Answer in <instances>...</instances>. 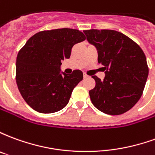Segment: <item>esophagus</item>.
I'll list each match as a JSON object with an SVG mask.
<instances>
[{"instance_id":"1","label":"esophagus","mask_w":155,"mask_h":155,"mask_svg":"<svg viewBox=\"0 0 155 155\" xmlns=\"http://www.w3.org/2000/svg\"><path fill=\"white\" fill-rule=\"evenodd\" d=\"M83 77H84V79H86V78L89 77V75H87L85 73H84V74H83Z\"/></svg>"}]
</instances>
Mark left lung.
Returning <instances> with one entry per match:
<instances>
[{"instance_id": "left-lung-1", "label": "left lung", "mask_w": 155, "mask_h": 155, "mask_svg": "<svg viewBox=\"0 0 155 155\" xmlns=\"http://www.w3.org/2000/svg\"><path fill=\"white\" fill-rule=\"evenodd\" d=\"M84 33L97 49L98 62L105 71L103 81L92 76L95 81L89 91L92 104L104 114L125 113L143 94L149 74L145 54L139 45L116 31L92 29Z\"/></svg>"}]
</instances>
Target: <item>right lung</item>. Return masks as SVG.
<instances>
[{"label": "right lung", "mask_w": 155, "mask_h": 155, "mask_svg": "<svg viewBox=\"0 0 155 155\" xmlns=\"http://www.w3.org/2000/svg\"><path fill=\"white\" fill-rule=\"evenodd\" d=\"M85 40L80 31L62 28L43 31L29 39L19 51L15 80L19 91L29 106L37 112L51 114L67 105L83 73H61V61L69 59L74 45Z\"/></svg>", "instance_id": "add662e5"}]
</instances>
